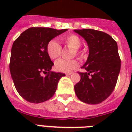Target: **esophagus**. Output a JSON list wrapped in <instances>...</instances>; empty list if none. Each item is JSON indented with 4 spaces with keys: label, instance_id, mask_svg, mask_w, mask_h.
Masks as SVG:
<instances>
[{
    "label": "esophagus",
    "instance_id": "esophagus-1",
    "mask_svg": "<svg viewBox=\"0 0 132 132\" xmlns=\"http://www.w3.org/2000/svg\"><path fill=\"white\" fill-rule=\"evenodd\" d=\"M71 74H72V72H68V73H66V75H68H68H71Z\"/></svg>",
    "mask_w": 132,
    "mask_h": 132
}]
</instances>
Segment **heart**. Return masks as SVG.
I'll return each mask as SVG.
<instances>
[{
	"instance_id": "heart-1",
	"label": "heart",
	"mask_w": 132,
	"mask_h": 132,
	"mask_svg": "<svg viewBox=\"0 0 132 132\" xmlns=\"http://www.w3.org/2000/svg\"><path fill=\"white\" fill-rule=\"evenodd\" d=\"M62 40L68 46V47L72 48V56L75 55L81 59L86 57L85 51L79 49L81 45V39L75 34H69L63 36ZM46 52L48 55L51 60H55L59 57L62 53V46L55 40L50 41L46 46ZM79 66V62L76 60H65L60 59L55 63V69L57 71L62 72H70L77 68Z\"/></svg>"
}]
</instances>
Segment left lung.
Returning a JSON list of instances; mask_svg holds the SVG:
<instances>
[{"instance_id": "8db88e82", "label": "left lung", "mask_w": 132, "mask_h": 132, "mask_svg": "<svg viewBox=\"0 0 132 132\" xmlns=\"http://www.w3.org/2000/svg\"><path fill=\"white\" fill-rule=\"evenodd\" d=\"M75 31L84 38L89 47L88 60L81 67L87 72H78L81 80L75 86V94L82 102L98 104L112 93L117 84L121 70L117 43L101 31L84 29Z\"/></svg>"}]
</instances>
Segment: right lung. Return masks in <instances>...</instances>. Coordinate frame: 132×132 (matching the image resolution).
<instances>
[{"mask_svg":"<svg viewBox=\"0 0 132 132\" xmlns=\"http://www.w3.org/2000/svg\"><path fill=\"white\" fill-rule=\"evenodd\" d=\"M66 31L31 27L13 42L9 70L15 89L26 101L39 103L50 99L60 79L65 76L62 72L51 71L54 64L48 55L46 46L53 38Z\"/></svg>","mask_w":132,"mask_h":132,"instance_id":"1","label":"right lung"}]
</instances>
